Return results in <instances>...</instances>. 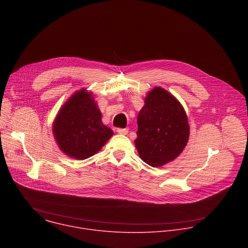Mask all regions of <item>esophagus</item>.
<instances>
[{
  "mask_svg": "<svg viewBox=\"0 0 248 248\" xmlns=\"http://www.w3.org/2000/svg\"><path fill=\"white\" fill-rule=\"evenodd\" d=\"M117 132L120 134H127L128 133V128H118Z\"/></svg>",
  "mask_w": 248,
  "mask_h": 248,
  "instance_id": "1",
  "label": "esophagus"
}]
</instances>
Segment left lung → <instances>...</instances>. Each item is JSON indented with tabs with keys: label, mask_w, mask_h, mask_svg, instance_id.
<instances>
[{
	"label": "left lung",
	"mask_w": 248,
	"mask_h": 248,
	"mask_svg": "<svg viewBox=\"0 0 248 248\" xmlns=\"http://www.w3.org/2000/svg\"><path fill=\"white\" fill-rule=\"evenodd\" d=\"M134 143L140 158L161 167L178 157L189 137L186 114L180 102L163 88L148 93L137 117Z\"/></svg>",
	"instance_id": "8db88e82"
}]
</instances>
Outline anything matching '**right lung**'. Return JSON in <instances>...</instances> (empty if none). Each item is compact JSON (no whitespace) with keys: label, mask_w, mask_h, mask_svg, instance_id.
<instances>
[{"label":"right lung","mask_w":248,"mask_h":248,"mask_svg":"<svg viewBox=\"0 0 248 248\" xmlns=\"http://www.w3.org/2000/svg\"><path fill=\"white\" fill-rule=\"evenodd\" d=\"M91 93L82 89L62 106L53 125L61 150L69 157L84 160L97 153L112 137L111 128L103 124Z\"/></svg>","instance_id":"1"}]
</instances>
